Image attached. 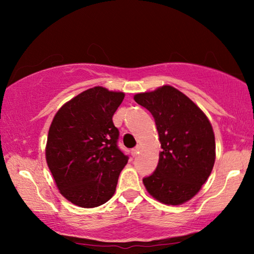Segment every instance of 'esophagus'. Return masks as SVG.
<instances>
[{
	"mask_svg": "<svg viewBox=\"0 0 254 254\" xmlns=\"http://www.w3.org/2000/svg\"><path fill=\"white\" fill-rule=\"evenodd\" d=\"M138 150H140V149H138V147L131 149V155H133L134 157H135V156H136V155L138 154Z\"/></svg>",
	"mask_w": 254,
	"mask_h": 254,
	"instance_id": "34e87169",
	"label": "esophagus"
}]
</instances>
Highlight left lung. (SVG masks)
<instances>
[{
	"mask_svg": "<svg viewBox=\"0 0 254 254\" xmlns=\"http://www.w3.org/2000/svg\"><path fill=\"white\" fill-rule=\"evenodd\" d=\"M134 100L154 117L159 142L158 165L143 179L152 197L179 206L196 195L214 168L215 135L203 111L171 85L136 93Z\"/></svg>",
	"mask_w": 254,
	"mask_h": 254,
	"instance_id": "8db88e82",
	"label": "left lung"
}]
</instances>
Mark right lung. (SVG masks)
Listing matches in <instances>:
<instances>
[{
	"label": "right lung",
	"mask_w": 254,
	"mask_h": 254,
	"mask_svg": "<svg viewBox=\"0 0 254 254\" xmlns=\"http://www.w3.org/2000/svg\"><path fill=\"white\" fill-rule=\"evenodd\" d=\"M125 93L103 86L64 104L48 130L46 162L62 195L76 206H102L113 196L128 157L118 148L113 114Z\"/></svg>",
	"instance_id": "right-lung-1"
}]
</instances>
